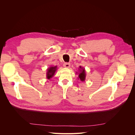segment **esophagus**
I'll list each match as a JSON object with an SVG mask.
<instances>
[{
    "label": "esophagus",
    "instance_id": "obj_1",
    "mask_svg": "<svg viewBox=\"0 0 135 135\" xmlns=\"http://www.w3.org/2000/svg\"><path fill=\"white\" fill-rule=\"evenodd\" d=\"M64 66L65 68H69L70 67V64L68 63V62H66V63H65V64H64Z\"/></svg>",
    "mask_w": 135,
    "mask_h": 135
}]
</instances>
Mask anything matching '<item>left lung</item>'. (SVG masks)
<instances>
[{"mask_svg":"<svg viewBox=\"0 0 135 135\" xmlns=\"http://www.w3.org/2000/svg\"><path fill=\"white\" fill-rule=\"evenodd\" d=\"M79 73H77L78 74V79H80L81 81H84L85 79V77H86V73H85V70L83 67L81 66H79V68H78Z\"/></svg>","mask_w":135,"mask_h":135,"instance_id":"8db88e82","label":"left lung"}]
</instances>
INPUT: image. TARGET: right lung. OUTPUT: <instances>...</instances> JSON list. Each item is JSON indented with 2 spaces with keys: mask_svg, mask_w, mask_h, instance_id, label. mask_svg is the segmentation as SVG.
Here are the masks:
<instances>
[{
  "mask_svg": "<svg viewBox=\"0 0 135 135\" xmlns=\"http://www.w3.org/2000/svg\"><path fill=\"white\" fill-rule=\"evenodd\" d=\"M57 69V66H51L47 69L46 73V76L47 79H50L52 78L55 75V73Z\"/></svg>",
  "mask_w": 135,
  "mask_h": 135,
  "instance_id": "obj_1",
  "label": "right lung"
}]
</instances>
